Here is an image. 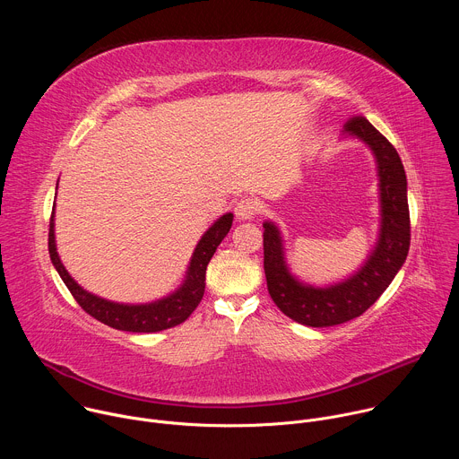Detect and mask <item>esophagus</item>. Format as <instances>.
Segmentation results:
<instances>
[{"label":"esophagus","mask_w":459,"mask_h":459,"mask_svg":"<svg viewBox=\"0 0 459 459\" xmlns=\"http://www.w3.org/2000/svg\"><path fill=\"white\" fill-rule=\"evenodd\" d=\"M257 212V204L252 198H243L236 204L234 214L239 221H250Z\"/></svg>","instance_id":"34e87169"}]
</instances>
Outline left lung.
Masks as SVG:
<instances>
[{
	"mask_svg": "<svg viewBox=\"0 0 459 459\" xmlns=\"http://www.w3.org/2000/svg\"><path fill=\"white\" fill-rule=\"evenodd\" d=\"M343 136L363 142L372 151L377 167L379 234L365 264L333 285L303 283L287 265L278 225L264 223V269L269 294L285 316L307 326H334L361 316L400 273L411 247L407 176L400 154L361 116L345 123Z\"/></svg>",
	"mask_w": 459,
	"mask_h": 459,
	"instance_id": "obj_1",
	"label": "left lung"
}]
</instances>
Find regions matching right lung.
Wrapping results in <instances>:
<instances>
[{"label": "right lung", "mask_w": 459, "mask_h": 459, "mask_svg": "<svg viewBox=\"0 0 459 459\" xmlns=\"http://www.w3.org/2000/svg\"><path fill=\"white\" fill-rule=\"evenodd\" d=\"M56 209V205H54ZM234 216L230 212L223 214L220 220H216L209 230L202 236V239L195 245L190 264L185 273L183 283L170 292L169 296L142 303V305H128V303H116L108 301L105 298H100L92 292H87L82 285L74 281V278L63 267L57 248H56V236H54V211L50 216V229H48V254L52 259V265L57 271L63 283L67 285L74 299L80 303V307L96 317L98 321L112 326L117 331L126 333H160L170 326H176L183 323L194 308L200 305L204 292H205V273L211 257L214 255L218 245L223 241V238L229 234L232 227Z\"/></svg>", "instance_id": "obj_1"}]
</instances>
